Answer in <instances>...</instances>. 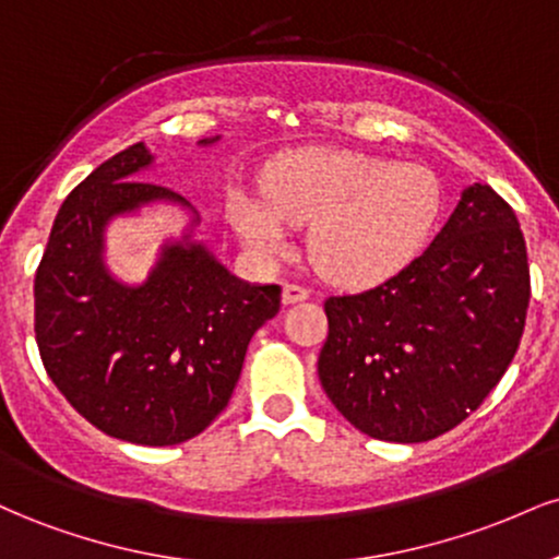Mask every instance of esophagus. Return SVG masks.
I'll list each match as a JSON object with an SVG mask.
<instances>
[{
	"label": "esophagus",
	"instance_id": "esophagus-1",
	"mask_svg": "<svg viewBox=\"0 0 559 559\" xmlns=\"http://www.w3.org/2000/svg\"><path fill=\"white\" fill-rule=\"evenodd\" d=\"M305 299H310V288L286 281V284H284V305H297V301H305Z\"/></svg>",
	"mask_w": 559,
	"mask_h": 559
}]
</instances>
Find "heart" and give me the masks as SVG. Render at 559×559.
I'll use <instances>...</instances> for the list:
<instances>
[{"label": "heart", "instance_id": "1", "mask_svg": "<svg viewBox=\"0 0 559 559\" xmlns=\"http://www.w3.org/2000/svg\"><path fill=\"white\" fill-rule=\"evenodd\" d=\"M441 207L444 186L426 165L307 150L273 165L265 194L236 191L230 221L247 247L267 258L292 243L297 223H312L318 271L344 286H373L426 249Z\"/></svg>", "mask_w": 559, "mask_h": 559}]
</instances>
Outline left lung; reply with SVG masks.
Wrapping results in <instances>:
<instances>
[{"label": "left lung", "mask_w": 559, "mask_h": 559, "mask_svg": "<svg viewBox=\"0 0 559 559\" xmlns=\"http://www.w3.org/2000/svg\"><path fill=\"white\" fill-rule=\"evenodd\" d=\"M528 299L521 223L491 186H467L420 258L368 292L325 299L320 383L373 439H436L510 368Z\"/></svg>", "instance_id": "8db88e82"}]
</instances>
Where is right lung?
Listing matches in <instances>:
<instances>
[{
  "label": "right lung",
  "instance_id": "add662e5",
  "mask_svg": "<svg viewBox=\"0 0 559 559\" xmlns=\"http://www.w3.org/2000/svg\"><path fill=\"white\" fill-rule=\"evenodd\" d=\"M152 159L139 141L62 202L34 281V331L47 376L92 426L173 447L226 409L254 331L281 310V286L243 284L189 236L165 243L141 286L115 281L102 260L110 217L159 199L189 207L139 181Z\"/></svg>",
  "mask_w": 559,
  "mask_h": 559
}]
</instances>
